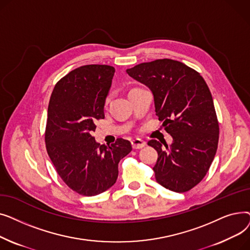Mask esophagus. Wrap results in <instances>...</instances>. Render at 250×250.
I'll return each mask as SVG.
<instances>
[{"instance_id": "obj_1", "label": "esophagus", "mask_w": 250, "mask_h": 250, "mask_svg": "<svg viewBox=\"0 0 250 250\" xmlns=\"http://www.w3.org/2000/svg\"><path fill=\"white\" fill-rule=\"evenodd\" d=\"M146 146V143L140 140V139H135L132 141V147L133 149L135 150H138V149H142Z\"/></svg>"}]
</instances>
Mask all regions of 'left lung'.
<instances>
[{
  "label": "left lung",
  "mask_w": 250,
  "mask_h": 250,
  "mask_svg": "<svg viewBox=\"0 0 250 250\" xmlns=\"http://www.w3.org/2000/svg\"><path fill=\"white\" fill-rule=\"evenodd\" d=\"M146 85L154 97L155 111L171 146L151 140L158 153L153 167L157 182L175 192H186L205 177L218 148L219 124L211 92L204 78L178 61L163 59L126 70Z\"/></svg>",
  "instance_id": "1"
}]
</instances>
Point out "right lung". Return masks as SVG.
<instances>
[{"label": "right lung", "mask_w": 250, "mask_h": 250, "mask_svg": "<svg viewBox=\"0 0 250 250\" xmlns=\"http://www.w3.org/2000/svg\"><path fill=\"white\" fill-rule=\"evenodd\" d=\"M114 72L106 64L77 68L57 83L48 103L47 154L65 185L86 196L110 188L118 176V163L132 151L126 140L105 146L92 136L95 123L104 118Z\"/></svg>", "instance_id": "obj_1"}]
</instances>
